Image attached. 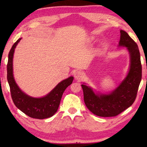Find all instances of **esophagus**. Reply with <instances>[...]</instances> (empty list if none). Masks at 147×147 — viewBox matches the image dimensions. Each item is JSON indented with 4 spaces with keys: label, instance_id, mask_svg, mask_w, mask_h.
Segmentation results:
<instances>
[{
    "label": "esophagus",
    "instance_id": "obj_1",
    "mask_svg": "<svg viewBox=\"0 0 147 147\" xmlns=\"http://www.w3.org/2000/svg\"><path fill=\"white\" fill-rule=\"evenodd\" d=\"M74 78H75L76 80H81L82 78L83 73H82V72L78 71H76L75 73H74Z\"/></svg>",
    "mask_w": 147,
    "mask_h": 147
}]
</instances>
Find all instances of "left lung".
Here are the masks:
<instances>
[{
	"label": "left lung",
	"mask_w": 147,
	"mask_h": 147,
	"mask_svg": "<svg viewBox=\"0 0 147 147\" xmlns=\"http://www.w3.org/2000/svg\"><path fill=\"white\" fill-rule=\"evenodd\" d=\"M120 32L119 46L127 47L130 54V70L126 78L108 94H96L89 87L82 85L86 106L97 116L115 117L132 105L141 80L142 66L138 45L125 31Z\"/></svg>",
	"instance_id": "left-lung-1"
}]
</instances>
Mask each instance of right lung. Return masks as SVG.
I'll use <instances>...</instances> for the list:
<instances>
[{
  "label": "right lung",
  "instance_id": "add662e5",
  "mask_svg": "<svg viewBox=\"0 0 147 147\" xmlns=\"http://www.w3.org/2000/svg\"><path fill=\"white\" fill-rule=\"evenodd\" d=\"M21 39H19L13 45L8 54L7 79L10 88L11 98L17 108L30 117L38 119L51 117L58 110L63 92L73 82L74 78L70 76L61 82L44 97L33 98L24 93L17 86L13 76V53L17 43Z\"/></svg>",
  "mask_w": 147,
  "mask_h": 147
}]
</instances>
